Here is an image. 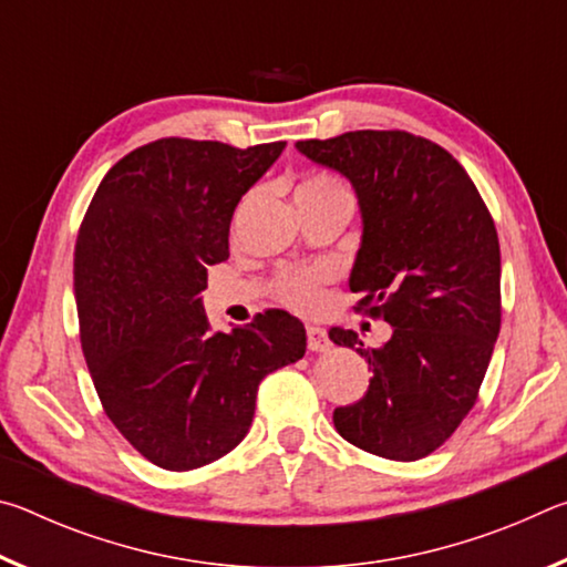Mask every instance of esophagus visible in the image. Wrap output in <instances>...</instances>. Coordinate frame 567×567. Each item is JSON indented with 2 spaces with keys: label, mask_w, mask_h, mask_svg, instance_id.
<instances>
[{
  "label": "esophagus",
  "mask_w": 567,
  "mask_h": 567,
  "mask_svg": "<svg viewBox=\"0 0 567 567\" xmlns=\"http://www.w3.org/2000/svg\"><path fill=\"white\" fill-rule=\"evenodd\" d=\"M330 344L332 342L328 338V332L318 328V324H307V348L312 352H328Z\"/></svg>",
  "instance_id": "obj_1"
}]
</instances>
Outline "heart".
Masks as SVG:
<instances>
[{
    "mask_svg": "<svg viewBox=\"0 0 567 567\" xmlns=\"http://www.w3.org/2000/svg\"><path fill=\"white\" fill-rule=\"evenodd\" d=\"M295 199H344L352 205L350 189L338 177L324 175V172L305 177L295 187ZM330 277L332 272L328 267H287L275 275L272 292L277 300L297 312H315L322 302V285Z\"/></svg>",
    "mask_w": 567,
    "mask_h": 567,
    "instance_id": "b5f03b06",
    "label": "heart"
}]
</instances>
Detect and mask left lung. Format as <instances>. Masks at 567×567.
Instances as JSON below:
<instances>
[{
    "label": "left lung",
    "mask_w": 567,
    "mask_h": 567,
    "mask_svg": "<svg viewBox=\"0 0 567 567\" xmlns=\"http://www.w3.org/2000/svg\"><path fill=\"white\" fill-rule=\"evenodd\" d=\"M297 150L358 192L362 245L350 290L360 312L392 324L380 348L330 330L372 370L362 400L334 408L332 422L364 453L412 463L455 433L493 358L503 312L493 215L463 165L417 134L358 130Z\"/></svg>",
    "instance_id": "1"
}]
</instances>
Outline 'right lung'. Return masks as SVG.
I'll return each mask as SVG.
<instances>
[{"mask_svg":"<svg viewBox=\"0 0 567 567\" xmlns=\"http://www.w3.org/2000/svg\"><path fill=\"white\" fill-rule=\"evenodd\" d=\"M285 142L239 150L162 137L132 150L94 192L74 245L80 340L112 425L157 467H203L243 443L257 388L305 354V328L267 310L209 332L199 295L229 257L239 197Z\"/></svg>","mask_w":567,"mask_h":567,"instance_id":"1","label":"right lung"}]
</instances>
